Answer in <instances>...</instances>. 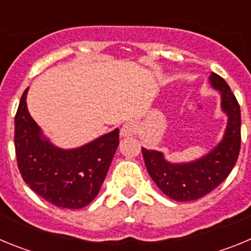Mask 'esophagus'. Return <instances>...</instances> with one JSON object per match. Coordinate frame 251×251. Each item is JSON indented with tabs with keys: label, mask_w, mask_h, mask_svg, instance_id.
<instances>
[{
	"label": "esophagus",
	"mask_w": 251,
	"mask_h": 251,
	"mask_svg": "<svg viewBox=\"0 0 251 251\" xmlns=\"http://www.w3.org/2000/svg\"><path fill=\"white\" fill-rule=\"evenodd\" d=\"M137 124L133 123V122H127V123H124L121 128V136L122 137H129L133 136V134H136L137 133Z\"/></svg>",
	"instance_id": "1"
}]
</instances>
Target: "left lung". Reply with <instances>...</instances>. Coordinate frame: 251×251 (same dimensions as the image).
<instances>
[{
	"label": "left lung",
	"mask_w": 251,
	"mask_h": 251,
	"mask_svg": "<svg viewBox=\"0 0 251 251\" xmlns=\"http://www.w3.org/2000/svg\"><path fill=\"white\" fill-rule=\"evenodd\" d=\"M210 83L221 94V109L227 115V126L221 142L201 158L185 163H171L163 153L142 148L151 178L166 196L176 201L203 197L229 176L238 161L241 143L240 105L230 86L215 73Z\"/></svg>",
	"instance_id": "obj_1"
}]
</instances>
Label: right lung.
Listing matches in <instances>:
<instances>
[{
  "instance_id": "obj_1",
  "label": "right lung",
  "mask_w": 251,
  "mask_h": 251,
  "mask_svg": "<svg viewBox=\"0 0 251 251\" xmlns=\"http://www.w3.org/2000/svg\"><path fill=\"white\" fill-rule=\"evenodd\" d=\"M24 92L15 115L17 166L28 187L63 208L89 205L100 191L119 145V129L73 150L54 146L32 119Z\"/></svg>"
}]
</instances>
